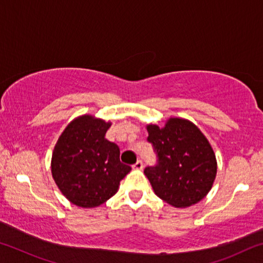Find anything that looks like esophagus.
<instances>
[{"label": "esophagus", "mask_w": 263, "mask_h": 263, "mask_svg": "<svg viewBox=\"0 0 263 263\" xmlns=\"http://www.w3.org/2000/svg\"><path fill=\"white\" fill-rule=\"evenodd\" d=\"M142 167H144V162H142L141 160H138V161L133 164V168L136 169H142Z\"/></svg>", "instance_id": "obj_1"}]
</instances>
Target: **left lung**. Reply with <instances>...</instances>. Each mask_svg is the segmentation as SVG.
<instances>
[{"label": "left lung", "instance_id": "left-lung-1", "mask_svg": "<svg viewBox=\"0 0 263 263\" xmlns=\"http://www.w3.org/2000/svg\"><path fill=\"white\" fill-rule=\"evenodd\" d=\"M147 141L157 164L145 168L154 193L176 208L201 201L217 173L215 153L199 128L185 119L171 118L164 127L147 126Z\"/></svg>", "mask_w": 263, "mask_h": 263}]
</instances>
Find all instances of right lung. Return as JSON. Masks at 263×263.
<instances>
[{"label":"right lung","instance_id":"add662e5","mask_svg":"<svg viewBox=\"0 0 263 263\" xmlns=\"http://www.w3.org/2000/svg\"><path fill=\"white\" fill-rule=\"evenodd\" d=\"M110 123L82 116L69 124L52 155V175L66 198L78 206L95 208L117 193L131 167L105 138Z\"/></svg>","mask_w":263,"mask_h":263}]
</instances>
